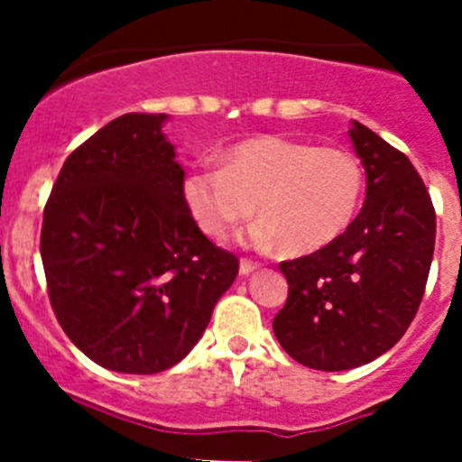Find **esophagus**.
<instances>
[{"label": "esophagus", "mask_w": 462, "mask_h": 462, "mask_svg": "<svg viewBox=\"0 0 462 462\" xmlns=\"http://www.w3.org/2000/svg\"><path fill=\"white\" fill-rule=\"evenodd\" d=\"M254 270H259V263L257 261H250V259H241V263H239V273L244 274H250V273H254Z\"/></svg>", "instance_id": "esophagus-1"}]
</instances>
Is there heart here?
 Here are the masks:
<instances>
[{"label": "heart", "mask_w": 462, "mask_h": 462, "mask_svg": "<svg viewBox=\"0 0 462 462\" xmlns=\"http://www.w3.org/2000/svg\"><path fill=\"white\" fill-rule=\"evenodd\" d=\"M365 170L344 147L261 134L199 167L183 180V201L208 236L223 241L257 208L253 244L291 257L313 254L348 230L360 208Z\"/></svg>", "instance_id": "b5f03b06"}]
</instances>
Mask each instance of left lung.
I'll use <instances>...</instances> for the list:
<instances>
[{
	"mask_svg": "<svg viewBox=\"0 0 462 462\" xmlns=\"http://www.w3.org/2000/svg\"><path fill=\"white\" fill-rule=\"evenodd\" d=\"M366 199L339 239L282 261L286 306L273 321L283 351L318 371H346L389 351L418 313L430 277L436 212L402 152L353 120Z\"/></svg>",
	"mask_w": 462,
	"mask_h": 462,
	"instance_id": "obj_1",
	"label": "left lung"
}]
</instances>
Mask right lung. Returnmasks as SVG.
<instances>
[{"label":"right lung","instance_id":"right-lung-1","mask_svg":"<svg viewBox=\"0 0 462 462\" xmlns=\"http://www.w3.org/2000/svg\"><path fill=\"white\" fill-rule=\"evenodd\" d=\"M167 114H125L64 161L40 253L53 313L96 365L152 375L201 339L239 259L199 230Z\"/></svg>","mask_w":462,"mask_h":462}]
</instances>
